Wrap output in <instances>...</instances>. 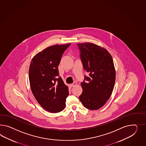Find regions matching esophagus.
<instances>
[{
	"mask_svg": "<svg viewBox=\"0 0 146 146\" xmlns=\"http://www.w3.org/2000/svg\"><path fill=\"white\" fill-rule=\"evenodd\" d=\"M76 85V82H74V83H72V84H70L69 86H70V87H74V86H75Z\"/></svg>",
	"mask_w": 146,
	"mask_h": 146,
	"instance_id": "34e87169",
	"label": "esophagus"
}]
</instances>
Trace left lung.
<instances>
[{"mask_svg": "<svg viewBox=\"0 0 146 146\" xmlns=\"http://www.w3.org/2000/svg\"><path fill=\"white\" fill-rule=\"evenodd\" d=\"M83 69L89 73L81 82L79 99L90 110H98L110 98L115 82V70L111 56L106 49L91 43H77Z\"/></svg>", "mask_w": 146, "mask_h": 146, "instance_id": "obj_1", "label": "left lung"}]
</instances>
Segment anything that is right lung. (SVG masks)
I'll use <instances>...</instances> for the list:
<instances>
[{"mask_svg":"<svg viewBox=\"0 0 146 146\" xmlns=\"http://www.w3.org/2000/svg\"><path fill=\"white\" fill-rule=\"evenodd\" d=\"M71 43L54 45L46 48L33 57L29 67L32 92L45 110L58 113L65 107L68 88L59 76V65L64 52Z\"/></svg>","mask_w":146,"mask_h":146,"instance_id":"add662e5","label":"right lung"}]
</instances>
